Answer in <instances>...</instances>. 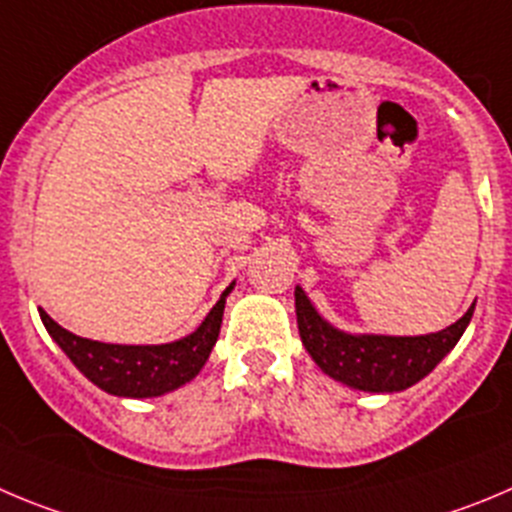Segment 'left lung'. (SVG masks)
Returning <instances> with one entry per match:
<instances>
[{
	"label": "left lung",
	"mask_w": 512,
	"mask_h": 512,
	"mask_svg": "<svg viewBox=\"0 0 512 512\" xmlns=\"http://www.w3.org/2000/svg\"><path fill=\"white\" fill-rule=\"evenodd\" d=\"M470 305L460 321L427 336H379V333H348L323 318L305 290L295 288V315L305 351L323 374L341 384L369 394L404 391L422 381L442 361L465 328L470 326Z\"/></svg>",
	"instance_id": "1"
}]
</instances>
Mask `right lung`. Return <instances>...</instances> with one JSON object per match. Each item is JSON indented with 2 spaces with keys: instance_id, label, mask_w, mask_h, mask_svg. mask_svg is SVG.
<instances>
[{
  "instance_id": "add662e5",
  "label": "right lung",
  "mask_w": 512,
  "mask_h": 512,
  "mask_svg": "<svg viewBox=\"0 0 512 512\" xmlns=\"http://www.w3.org/2000/svg\"><path fill=\"white\" fill-rule=\"evenodd\" d=\"M232 288L234 283H229V288L219 295L217 305L209 310L197 331L179 341L159 343V346L90 341V338L65 331L45 310H40V318L52 341L98 389L113 396H126V399H151V396H164L181 389L202 371L219 338L224 303Z\"/></svg>"
}]
</instances>
